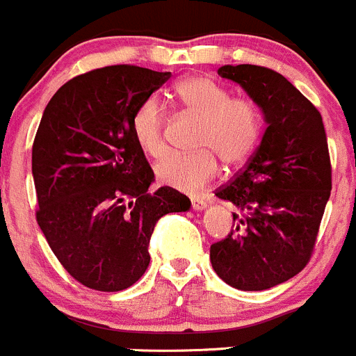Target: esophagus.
<instances>
[{"label":"esophagus","instance_id":"34e87169","mask_svg":"<svg viewBox=\"0 0 356 356\" xmlns=\"http://www.w3.org/2000/svg\"><path fill=\"white\" fill-rule=\"evenodd\" d=\"M191 202H192V208L194 209H204L206 208V201L204 199H201V197H191Z\"/></svg>","mask_w":356,"mask_h":356}]
</instances>
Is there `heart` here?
Wrapping results in <instances>:
<instances>
[{
    "instance_id": "b5f03b06",
    "label": "heart",
    "mask_w": 356,
    "mask_h": 356,
    "mask_svg": "<svg viewBox=\"0 0 356 356\" xmlns=\"http://www.w3.org/2000/svg\"><path fill=\"white\" fill-rule=\"evenodd\" d=\"M176 97L201 124L195 133L197 152L168 154L157 165L159 184L194 194L218 176V155L225 164L248 161L262 134V113L255 101L231 97L229 89L208 76H188L175 87ZM131 133L148 157L164 154V111L155 97L145 99L131 118Z\"/></svg>"
}]
</instances>
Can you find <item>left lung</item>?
<instances>
[{"instance_id": "8db88e82", "label": "left lung", "mask_w": 356, "mask_h": 356, "mask_svg": "<svg viewBox=\"0 0 356 356\" xmlns=\"http://www.w3.org/2000/svg\"><path fill=\"white\" fill-rule=\"evenodd\" d=\"M218 74L262 108L267 129L245 168L215 192L238 211L209 260L227 285L267 290L299 274L313 255L332 191L327 134L320 111L283 74L255 64H227Z\"/></svg>"}]
</instances>
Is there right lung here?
<instances>
[{"mask_svg": "<svg viewBox=\"0 0 356 356\" xmlns=\"http://www.w3.org/2000/svg\"><path fill=\"white\" fill-rule=\"evenodd\" d=\"M169 71L117 64L64 83L33 143L36 222L64 269L87 289L120 292L150 264L152 232L191 201L175 188L148 192L154 171L131 133L136 108Z\"/></svg>", "mask_w": 356, "mask_h": 356, "instance_id": "1", "label": "right lung"}]
</instances>
